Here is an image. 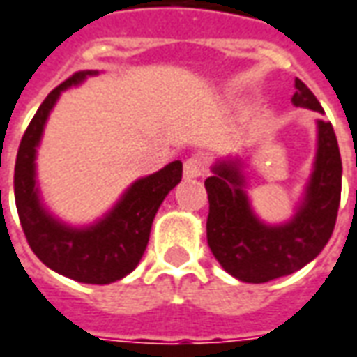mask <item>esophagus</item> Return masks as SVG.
I'll return each mask as SVG.
<instances>
[{
	"mask_svg": "<svg viewBox=\"0 0 357 357\" xmlns=\"http://www.w3.org/2000/svg\"><path fill=\"white\" fill-rule=\"evenodd\" d=\"M203 172H204V164L199 156H191V158H187L185 164H183V176H185L187 179L201 178V176H203Z\"/></svg>",
	"mask_w": 357,
	"mask_h": 357,
	"instance_id": "1",
	"label": "esophagus"
}]
</instances>
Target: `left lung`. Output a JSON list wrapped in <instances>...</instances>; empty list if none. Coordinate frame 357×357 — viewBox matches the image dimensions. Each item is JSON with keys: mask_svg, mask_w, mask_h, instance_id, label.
I'll return each mask as SVG.
<instances>
[{"mask_svg": "<svg viewBox=\"0 0 357 357\" xmlns=\"http://www.w3.org/2000/svg\"><path fill=\"white\" fill-rule=\"evenodd\" d=\"M296 108L323 114L315 94L296 79ZM241 158H224L204 179L208 193L206 241L226 273L261 284L296 273L323 251L333 236L342 189V160L331 121L317 119V153L296 214L266 224L251 208Z\"/></svg>", "mask_w": 357, "mask_h": 357, "instance_id": "1", "label": "left lung"}]
</instances>
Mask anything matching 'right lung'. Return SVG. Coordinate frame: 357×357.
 Here are the masks:
<instances>
[{"mask_svg": "<svg viewBox=\"0 0 357 357\" xmlns=\"http://www.w3.org/2000/svg\"><path fill=\"white\" fill-rule=\"evenodd\" d=\"M98 71H79L56 86L26 127L15 162V203L29 245L44 265L84 284H109L135 271L143 257L162 201L181 181L183 166L174 160L133 181L108 213L89 226H71L42 203L36 153L44 127L61 92Z\"/></svg>", "mask_w": 357, "mask_h": 357, "instance_id": "obj_1", "label": "right lung"}]
</instances>
